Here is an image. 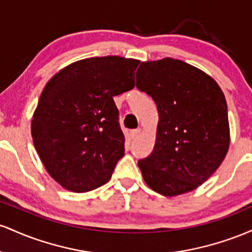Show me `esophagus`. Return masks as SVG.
Instances as JSON below:
<instances>
[{
	"label": "esophagus",
	"instance_id": "34e87169",
	"mask_svg": "<svg viewBox=\"0 0 252 252\" xmlns=\"http://www.w3.org/2000/svg\"><path fill=\"white\" fill-rule=\"evenodd\" d=\"M140 132H141V129L140 128L134 129V130H131V131H130V136H131V138H135L136 136L140 134Z\"/></svg>",
	"mask_w": 252,
	"mask_h": 252
}]
</instances>
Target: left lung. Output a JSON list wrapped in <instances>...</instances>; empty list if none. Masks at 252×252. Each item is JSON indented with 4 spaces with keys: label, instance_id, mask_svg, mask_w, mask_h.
<instances>
[{
    "label": "left lung",
    "instance_id": "8db88e82",
    "mask_svg": "<svg viewBox=\"0 0 252 252\" xmlns=\"http://www.w3.org/2000/svg\"><path fill=\"white\" fill-rule=\"evenodd\" d=\"M136 86L154 99L158 112L154 149L138 161L144 181L164 196L195 189L218 169L230 147L220 86L172 58L141 63Z\"/></svg>",
    "mask_w": 252,
    "mask_h": 252
}]
</instances>
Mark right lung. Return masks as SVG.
Masks as SVG:
<instances>
[{
  "label": "right lung",
  "instance_id": "obj_1",
  "mask_svg": "<svg viewBox=\"0 0 252 252\" xmlns=\"http://www.w3.org/2000/svg\"><path fill=\"white\" fill-rule=\"evenodd\" d=\"M140 60L117 56L78 60L48 80L32 118L40 160L65 189L103 186L124 155L114 97L135 86Z\"/></svg>",
  "mask_w": 252,
  "mask_h": 252
}]
</instances>
